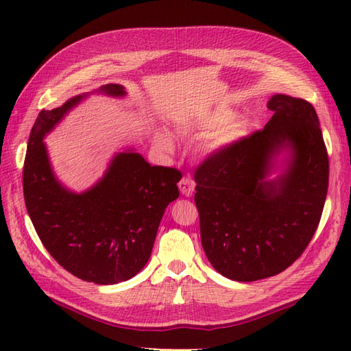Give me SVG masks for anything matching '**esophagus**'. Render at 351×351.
<instances>
[{
	"label": "esophagus",
	"mask_w": 351,
	"mask_h": 351,
	"mask_svg": "<svg viewBox=\"0 0 351 351\" xmlns=\"http://www.w3.org/2000/svg\"><path fill=\"white\" fill-rule=\"evenodd\" d=\"M178 186H179V190H181V193L185 195V197H191L193 193H194L195 184H194V181H193L191 178L184 176L181 181H179Z\"/></svg>",
	"instance_id": "34e87169"
}]
</instances>
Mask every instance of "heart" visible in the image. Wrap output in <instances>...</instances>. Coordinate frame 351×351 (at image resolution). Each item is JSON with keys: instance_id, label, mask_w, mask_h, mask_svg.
Listing matches in <instances>:
<instances>
[{"instance_id": "1", "label": "heart", "mask_w": 351, "mask_h": 351, "mask_svg": "<svg viewBox=\"0 0 351 351\" xmlns=\"http://www.w3.org/2000/svg\"><path fill=\"white\" fill-rule=\"evenodd\" d=\"M234 113L230 110H217L213 115L203 119V125L206 127H218L215 132L210 133L205 141L199 145V152L205 157H214L219 156L226 151L233 148L234 145L241 143L242 141L250 136L251 127L248 122L234 119ZM222 127L219 128V125ZM154 142L158 149L165 152H173L175 142L173 137L166 130H158L154 136Z\"/></svg>"}]
</instances>
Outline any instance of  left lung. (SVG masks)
<instances>
[{
  "label": "left lung",
  "instance_id": "1",
  "mask_svg": "<svg viewBox=\"0 0 351 351\" xmlns=\"http://www.w3.org/2000/svg\"><path fill=\"white\" fill-rule=\"evenodd\" d=\"M267 109L274 115L262 132L208 158L194 175L202 247L217 272L241 282L280 274L302 254L328 194L315 109L286 94L272 95Z\"/></svg>",
  "mask_w": 351,
  "mask_h": 351
}]
</instances>
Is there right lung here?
<instances>
[{"mask_svg":"<svg viewBox=\"0 0 351 351\" xmlns=\"http://www.w3.org/2000/svg\"><path fill=\"white\" fill-rule=\"evenodd\" d=\"M93 94L127 95L122 85L109 84L38 113L23 165V197L49 254L77 278L108 286L133 278L148 262L165 210L179 197L182 175L151 166L127 148L112 157L89 189H67L53 172L45 137Z\"/></svg>","mask_w":351,"mask_h":351,"instance_id":"1","label":"right lung"}]
</instances>
